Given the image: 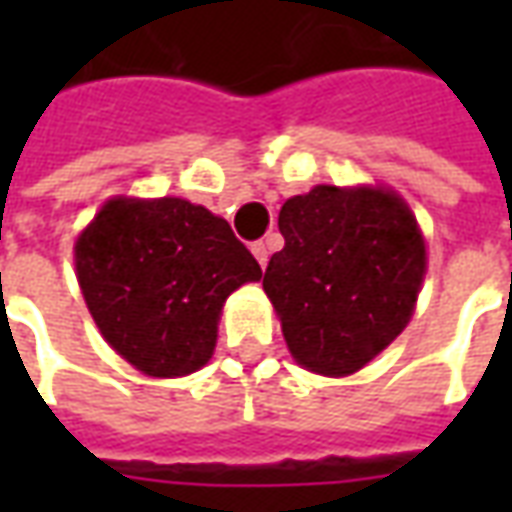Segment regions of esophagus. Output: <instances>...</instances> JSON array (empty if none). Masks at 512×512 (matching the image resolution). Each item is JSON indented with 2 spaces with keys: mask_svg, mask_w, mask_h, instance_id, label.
<instances>
[{
  "mask_svg": "<svg viewBox=\"0 0 512 512\" xmlns=\"http://www.w3.org/2000/svg\"><path fill=\"white\" fill-rule=\"evenodd\" d=\"M252 255L257 257L260 268H266V263H268V244H266V241H255V244H252Z\"/></svg>",
  "mask_w": 512,
  "mask_h": 512,
  "instance_id": "esophagus-1",
  "label": "esophagus"
}]
</instances>
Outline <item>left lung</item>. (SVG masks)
Returning <instances> with one entry per match:
<instances>
[{
	"instance_id": "8db88e82",
	"label": "left lung",
	"mask_w": 512,
	"mask_h": 512,
	"mask_svg": "<svg viewBox=\"0 0 512 512\" xmlns=\"http://www.w3.org/2000/svg\"><path fill=\"white\" fill-rule=\"evenodd\" d=\"M282 252L263 290L290 354L321 376H351L414 315L425 238L400 194L381 186H315L279 211Z\"/></svg>"
}]
</instances>
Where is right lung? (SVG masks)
<instances>
[{
  "mask_svg": "<svg viewBox=\"0 0 512 512\" xmlns=\"http://www.w3.org/2000/svg\"><path fill=\"white\" fill-rule=\"evenodd\" d=\"M104 340L153 378L208 365L227 296L263 271L230 224L180 197H115L73 246Z\"/></svg>",
  "mask_w": 512,
  "mask_h": 512,
  "instance_id": "1",
  "label": "right lung"
}]
</instances>
